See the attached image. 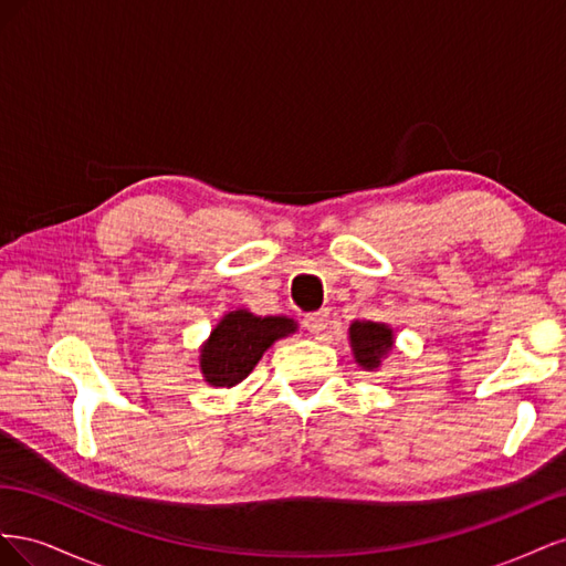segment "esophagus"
<instances>
[{
    "label": "esophagus",
    "instance_id": "1",
    "mask_svg": "<svg viewBox=\"0 0 566 566\" xmlns=\"http://www.w3.org/2000/svg\"><path fill=\"white\" fill-rule=\"evenodd\" d=\"M325 325H328V312L321 310V312H314V314H306L304 316V328L310 331L312 335H318L325 331Z\"/></svg>",
    "mask_w": 566,
    "mask_h": 566
}]
</instances>
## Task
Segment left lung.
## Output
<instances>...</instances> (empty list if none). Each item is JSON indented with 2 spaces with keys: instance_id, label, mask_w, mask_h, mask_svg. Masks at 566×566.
<instances>
[{
  "instance_id": "1",
  "label": "left lung",
  "mask_w": 566,
  "mask_h": 566,
  "mask_svg": "<svg viewBox=\"0 0 566 566\" xmlns=\"http://www.w3.org/2000/svg\"><path fill=\"white\" fill-rule=\"evenodd\" d=\"M349 339L356 364L364 370H375L394 347V331L385 323L354 321L349 325Z\"/></svg>"
}]
</instances>
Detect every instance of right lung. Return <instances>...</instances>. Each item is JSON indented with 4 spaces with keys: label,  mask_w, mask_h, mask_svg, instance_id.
Returning a JSON list of instances; mask_svg holds the SVG:
<instances>
[{
    "label": "right lung",
    "mask_w": 566,
    "mask_h": 566,
    "mask_svg": "<svg viewBox=\"0 0 566 566\" xmlns=\"http://www.w3.org/2000/svg\"><path fill=\"white\" fill-rule=\"evenodd\" d=\"M295 331L297 323L287 316H254L245 310L229 312L200 347L205 382L233 387L245 380L273 342Z\"/></svg>",
    "instance_id": "right-lung-1"
}]
</instances>
